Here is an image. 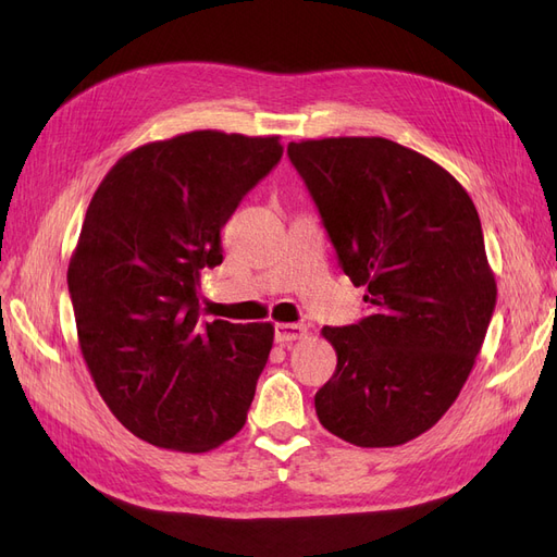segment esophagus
<instances>
[{
  "label": "esophagus",
  "instance_id": "1",
  "mask_svg": "<svg viewBox=\"0 0 557 557\" xmlns=\"http://www.w3.org/2000/svg\"><path fill=\"white\" fill-rule=\"evenodd\" d=\"M306 336V324H295V322H278L274 327V338L276 343L285 345V343H293L297 338Z\"/></svg>",
  "mask_w": 557,
  "mask_h": 557
}]
</instances>
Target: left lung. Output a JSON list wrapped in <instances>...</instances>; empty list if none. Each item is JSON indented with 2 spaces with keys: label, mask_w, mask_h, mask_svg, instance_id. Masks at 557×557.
<instances>
[{
  "label": "left lung",
  "mask_w": 557,
  "mask_h": 557,
  "mask_svg": "<svg viewBox=\"0 0 557 557\" xmlns=\"http://www.w3.org/2000/svg\"><path fill=\"white\" fill-rule=\"evenodd\" d=\"M287 157L373 309L322 327L338 361L315 394L320 424L357 447L406 445L461 394L495 311L474 202L443 165L387 138L301 140Z\"/></svg>",
  "instance_id": "8db88e82"
}]
</instances>
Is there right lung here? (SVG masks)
I'll use <instances>...</instances> for the list:
<instances>
[{
    "label": "right lung",
    "instance_id": "right-lung-1",
    "mask_svg": "<svg viewBox=\"0 0 557 557\" xmlns=\"http://www.w3.org/2000/svg\"><path fill=\"white\" fill-rule=\"evenodd\" d=\"M283 157L278 136L190 131L110 168L69 262L81 352L110 412L186 454L235 437L274 343L270 322L200 320L221 227Z\"/></svg>",
    "mask_w": 557,
    "mask_h": 557
}]
</instances>
